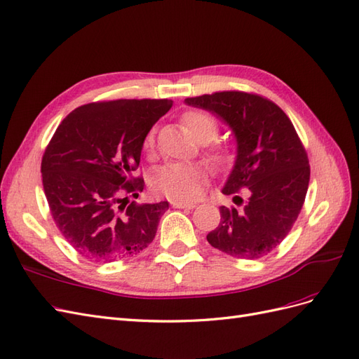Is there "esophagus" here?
<instances>
[{
    "label": "esophagus",
    "instance_id": "obj_1",
    "mask_svg": "<svg viewBox=\"0 0 359 359\" xmlns=\"http://www.w3.org/2000/svg\"><path fill=\"white\" fill-rule=\"evenodd\" d=\"M171 206L174 209H194L196 204L194 203H182V201H171Z\"/></svg>",
    "mask_w": 359,
    "mask_h": 359
}]
</instances>
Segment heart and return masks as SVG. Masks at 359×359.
I'll list each match as a JSON object with an SVG mask.
<instances>
[{
  "mask_svg": "<svg viewBox=\"0 0 359 359\" xmlns=\"http://www.w3.org/2000/svg\"><path fill=\"white\" fill-rule=\"evenodd\" d=\"M183 125L198 142H210L217 137L219 125L217 118L206 111L189 109L182 114ZM155 144V134L149 132L144 138V150L150 151ZM212 161L224 167L230 161V150L222 144H208ZM208 183V168L200 162H172L162 167L153 177L151 187L155 192L174 201L196 200Z\"/></svg>",
  "mask_w": 359,
  "mask_h": 359,
  "instance_id": "heart-1",
  "label": "heart"
}]
</instances>
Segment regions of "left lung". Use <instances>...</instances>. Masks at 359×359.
Wrapping results in <instances>:
<instances>
[{"mask_svg": "<svg viewBox=\"0 0 359 359\" xmlns=\"http://www.w3.org/2000/svg\"><path fill=\"white\" fill-rule=\"evenodd\" d=\"M188 105L212 111L231 128L238 156L222 194L242 209L221 206V222L208 234L213 248L238 259L269 254L287 236L304 206L310 163L285 112L272 100L245 91L187 97Z\"/></svg>", "mask_w": 359, "mask_h": 359, "instance_id": "8db88e82", "label": "left lung"}]
</instances>
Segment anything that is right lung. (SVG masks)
I'll list each match as a JSON object with an SVG mask.
<instances>
[{
  "mask_svg": "<svg viewBox=\"0 0 359 359\" xmlns=\"http://www.w3.org/2000/svg\"><path fill=\"white\" fill-rule=\"evenodd\" d=\"M172 107L170 99H117L74 109L42 158L48 206L65 239L81 255L114 262L146 250L168 201L129 203L144 179L134 177L142 142Z\"/></svg>",
  "mask_w": 359,
  "mask_h": 359,
  "instance_id": "obj_1",
  "label": "right lung"
}]
</instances>
